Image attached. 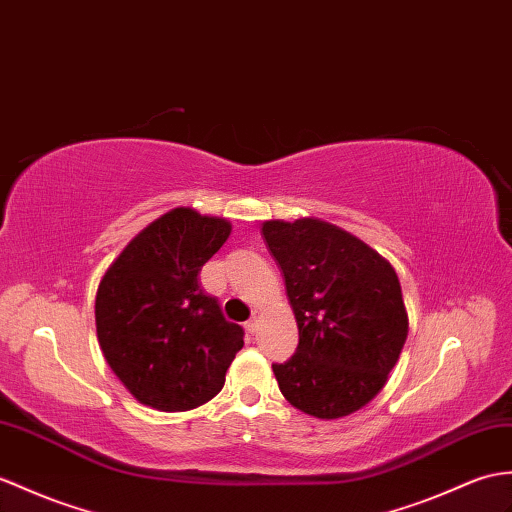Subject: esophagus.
<instances>
[{
  "label": "esophagus",
  "instance_id": "obj_1",
  "mask_svg": "<svg viewBox=\"0 0 512 512\" xmlns=\"http://www.w3.org/2000/svg\"><path fill=\"white\" fill-rule=\"evenodd\" d=\"M257 325H259V314L255 312V314H253V318L248 320V323H246V329L251 331V334H255V331H257Z\"/></svg>",
  "mask_w": 512,
  "mask_h": 512
}]
</instances>
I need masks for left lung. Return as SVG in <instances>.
Segmentation results:
<instances>
[{"label":"left lung","instance_id":"left-lung-1","mask_svg":"<svg viewBox=\"0 0 512 512\" xmlns=\"http://www.w3.org/2000/svg\"><path fill=\"white\" fill-rule=\"evenodd\" d=\"M299 327V347L272 364L281 395L316 419L364 408L388 382L408 338L395 268L371 246L318 218L266 220Z\"/></svg>","mask_w":512,"mask_h":512}]
</instances>
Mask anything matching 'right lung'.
Listing matches in <instances>:
<instances>
[{
	"mask_svg": "<svg viewBox=\"0 0 512 512\" xmlns=\"http://www.w3.org/2000/svg\"><path fill=\"white\" fill-rule=\"evenodd\" d=\"M231 222L176 207L150 222L104 272L95 329L111 371L139 403L185 412L218 395L244 329L222 316L198 272Z\"/></svg>",
	"mask_w": 512,
	"mask_h": 512,
	"instance_id": "obj_1",
	"label": "right lung"
}]
</instances>
